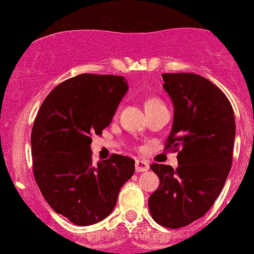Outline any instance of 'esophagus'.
Returning a JSON list of instances; mask_svg holds the SVG:
<instances>
[{"label":"esophagus","mask_w":254,"mask_h":254,"mask_svg":"<svg viewBox=\"0 0 254 254\" xmlns=\"http://www.w3.org/2000/svg\"><path fill=\"white\" fill-rule=\"evenodd\" d=\"M135 172L140 173V172H147L149 169V163L147 160L143 159H137L135 160Z\"/></svg>","instance_id":"34e87169"}]
</instances>
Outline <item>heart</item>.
Wrapping results in <instances>:
<instances>
[{"instance_id": "1", "label": "heart", "mask_w": 254, "mask_h": 254, "mask_svg": "<svg viewBox=\"0 0 254 254\" xmlns=\"http://www.w3.org/2000/svg\"><path fill=\"white\" fill-rule=\"evenodd\" d=\"M155 104H160L159 100H157V99H149L147 102H145V107L150 106V105H155Z\"/></svg>"}]
</instances>
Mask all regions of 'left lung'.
Returning a JSON list of instances; mask_svg holds the SVG:
<instances>
[{
    "instance_id": "1",
    "label": "left lung",
    "mask_w": 254,
    "mask_h": 254,
    "mask_svg": "<svg viewBox=\"0 0 254 254\" xmlns=\"http://www.w3.org/2000/svg\"><path fill=\"white\" fill-rule=\"evenodd\" d=\"M174 105L165 149L178 153V168L153 163L159 188L148 199L153 220L180 228L202 217L220 195L232 165L236 125L226 95L191 72L162 74Z\"/></svg>"
}]
</instances>
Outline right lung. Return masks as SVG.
Masks as SVG:
<instances>
[{"mask_svg": "<svg viewBox=\"0 0 254 254\" xmlns=\"http://www.w3.org/2000/svg\"><path fill=\"white\" fill-rule=\"evenodd\" d=\"M128 90L124 76L80 74L45 97L34 120L33 174L43 197L57 213L79 226L106 218L134 160L121 154L95 165L92 134H101Z\"/></svg>", "mask_w": 254, "mask_h": 254, "instance_id": "add662e5", "label": "right lung"}]
</instances>
